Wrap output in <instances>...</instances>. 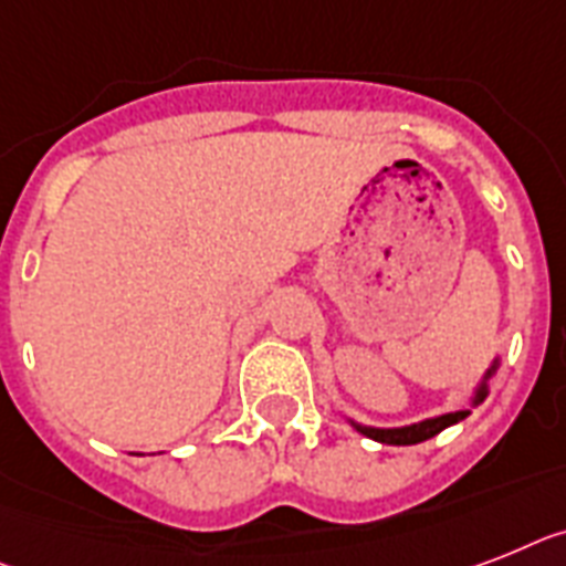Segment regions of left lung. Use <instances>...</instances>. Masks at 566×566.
<instances>
[{"label": "left lung", "mask_w": 566, "mask_h": 566, "mask_svg": "<svg viewBox=\"0 0 566 566\" xmlns=\"http://www.w3.org/2000/svg\"><path fill=\"white\" fill-rule=\"evenodd\" d=\"M497 367H501V353L492 358V364L485 367L483 378H480L478 385H474V390H471L469 408L451 410V413H440V417L422 419V422L399 424V428H376V424L356 422V419H349V417H347V422L353 424L358 433H364V437H370V440H376V442H385V446H417V442H424V440H431V437H437V433L446 431V428H451V424L462 422V419L469 417L471 410L478 408V405H483L485 396L492 394V376L497 373Z\"/></svg>", "instance_id": "obj_1"}]
</instances>
